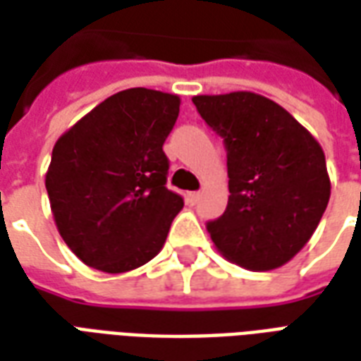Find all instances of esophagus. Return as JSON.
<instances>
[{
	"label": "esophagus",
	"mask_w": 361,
	"mask_h": 361,
	"mask_svg": "<svg viewBox=\"0 0 361 361\" xmlns=\"http://www.w3.org/2000/svg\"><path fill=\"white\" fill-rule=\"evenodd\" d=\"M199 199H201V191H191V193H188V203L195 204Z\"/></svg>",
	"instance_id": "esophagus-1"
}]
</instances>
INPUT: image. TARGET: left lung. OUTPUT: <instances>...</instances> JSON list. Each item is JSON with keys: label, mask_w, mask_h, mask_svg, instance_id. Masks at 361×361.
<instances>
[{"label": "left lung", "mask_w": 361, "mask_h": 361, "mask_svg": "<svg viewBox=\"0 0 361 361\" xmlns=\"http://www.w3.org/2000/svg\"><path fill=\"white\" fill-rule=\"evenodd\" d=\"M193 104L226 147V211L207 224L214 247L247 271L286 265L310 242L331 197L321 145L255 92L201 94Z\"/></svg>", "instance_id": "obj_1"}]
</instances>
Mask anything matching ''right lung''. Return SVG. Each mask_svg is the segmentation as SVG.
Instances as JSON below:
<instances>
[{
  "mask_svg": "<svg viewBox=\"0 0 361 361\" xmlns=\"http://www.w3.org/2000/svg\"><path fill=\"white\" fill-rule=\"evenodd\" d=\"M180 96L127 89L59 137L46 189L59 235L85 265L119 274L162 250L183 199L166 188L162 145Z\"/></svg>",
  "mask_w": 361,
  "mask_h": 361,
  "instance_id": "obj_1",
  "label": "right lung"
}]
</instances>
